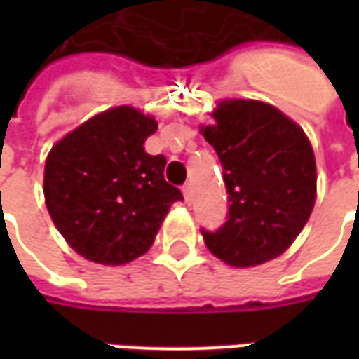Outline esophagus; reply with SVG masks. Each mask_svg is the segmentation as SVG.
Listing matches in <instances>:
<instances>
[{
    "label": "esophagus",
    "mask_w": 359,
    "mask_h": 359,
    "mask_svg": "<svg viewBox=\"0 0 359 359\" xmlns=\"http://www.w3.org/2000/svg\"><path fill=\"white\" fill-rule=\"evenodd\" d=\"M182 194H184L187 203H192V187H190V184H184V187H182Z\"/></svg>",
    "instance_id": "esophagus-1"
}]
</instances>
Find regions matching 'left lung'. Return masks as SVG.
<instances>
[{
	"mask_svg": "<svg viewBox=\"0 0 359 359\" xmlns=\"http://www.w3.org/2000/svg\"><path fill=\"white\" fill-rule=\"evenodd\" d=\"M215 125L202 126L223 165L226 221L202 229L213 256L254 267L280 256L302 233L316 203V157L308 136L269 103L223 100Z\"/></svg>",
	"mask_w": 359,
	"mask_h": 359,
	"instance_id": "1",
	"label": "left lung"
}]
</instances>
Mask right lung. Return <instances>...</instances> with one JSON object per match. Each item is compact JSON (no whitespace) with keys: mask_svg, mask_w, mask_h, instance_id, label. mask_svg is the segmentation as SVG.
I'll use <instances>...</instances> for the list:
<instances>
[{"mask_svg":"<svg viewBox=\"0 0 359 359\" xmlns=\"http://www.w3.org/2000/svg\"><path fill=\"white\" fill-rule=\"evenodd\" d=\"M156 130V118L121 105L74 128L46 159L51 221L94 264L123 265L144 256L169 208L182 200L163 177L165 156L144 149Z\"/></svg>","mask_w":359,"mask_h":359,"instance_id":"obj_1","label":"right lung"}]
</instances>
